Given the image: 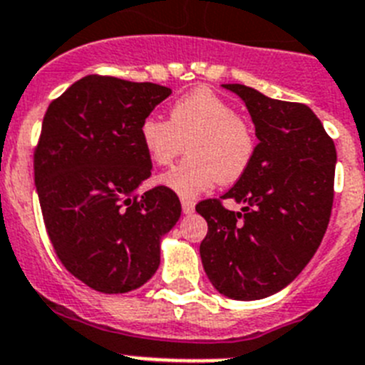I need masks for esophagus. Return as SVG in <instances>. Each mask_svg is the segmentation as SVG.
I'll list each match as a JSON object with an SVG mask.
<instances>
[{
  "label": "esophagus",
  "instance_id": "1",
  "mask_svg": "<svg viewBox=\"0 0 365 365\" xmlns=\"http://www.w3.org/2000/svg\"><path fill=\"white\" fill-rule=\"evenodd\" d=\"M182 209L183 215H192V212H195V202H192V200L182 198Z\"/></svg>",
  "mask_w": 365,
  "mask_h": 365
}]
</instances>
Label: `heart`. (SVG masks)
<instances>
[{"label":"heart","instance_id":"heart-1","mask_svg":"<svg viewBox=\"0 0 365 365\" xmlns=\"http://www.w3.org/2000/svg\"><path fill=\"white\" fill-rule=\"evenodd\" d=\"M150 162L167 167L189 150V158L160 178L182 198H195L216 182L231 183L249 169L256 142L251 125L211 88L198 87L170 107L169 121L147 116L140 127Z\"/></svg>","mask_w":365,"mask_h":365}]
</instances>
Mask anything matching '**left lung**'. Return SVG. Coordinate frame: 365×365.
Here are the masks:
<instances>
[{"instance_id":"8db88e82","label":"left lung","mask_w":365,"mask_h":365,"mask_svg":"<svg viewBox=\"0 0 365 365\" xmlns=\"http://www.w3.org/2000/svg\"><path fill=\"white\" fill-rule=\"evenodd\" d=\"M222 87L244 101L260 143L249 169L222 196L242 211H229L220 200L196 205L209 225L200 256L218 293L260 300L287 287L326 235L336 149L307 105L240 83Z\"/></svg>"}]
</instances>
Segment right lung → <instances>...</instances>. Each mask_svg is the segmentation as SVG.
<instances>
[{"label":"right lung","mask_w":365,"mask_h":365,"mask_svg":"<svg viewBox=\"0 0 365 365\" xmlns=\"http://www.w3.org/2000/svg\"><path fill=\"white\" fill-rule=\"evenodd\" d=\"M169 87L85 76L48 105L34 153L45 227L71 274L107 294L153 278L162 238L182 215L160 185L138 192L153 163L140 127Z\"/></svg>","instance_id":"obj_1"}]
</instances>
